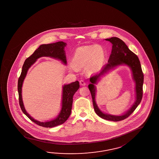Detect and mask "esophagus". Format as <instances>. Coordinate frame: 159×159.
Returning <instances> with one entry per match:
<instances>
[{
    "label": "esophagus",
    "mask_w": 159,
    "mask_h": 159,
    "mask_svg": "<svg viewBox=\"0 0 159 159\" xmlns=\"http://www.w3.org/2000/svg\"><path fill=\"white\" fill-rule=\"evenodd\" d=\"M79 83H80V84L82 85V86H84V85H86V83L84 80H81L80 81H79Z\"/></svg>",
    "instance_id": "esophagus-1"
}]
</instances>
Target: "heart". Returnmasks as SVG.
I'll use <instances>...</instances> for the list:
<instances>
[{
  "label": "heart",
  "instance_id": "b5f03b06",
  "mask_svg": "<svg viewBox=\"0 0 159 159\" xmlns=\"http://www.w3.org/2000/svg\"><path fill=\"white\" fill-rule=\"evenodd\" d=\"M105 52L103 48L99 45H87L78 48L72 58L74 66L72 69L87 66L89 72H94L99 69L103 62Z\"/></svg>",
  "mask_w": 159,
  "mask_h": 159
}]
</instances>
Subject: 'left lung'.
<instances>
[{"label":"left lung","instance_id":"1","mask_svg":"<svg viewBox=\"0 0 159 159\" xmlns=\"http://www.w3.org/2000/svg\"><path fill=\"white\" fill-rule=\"evenodd\" d=\"M105 40L111 42L112 44V51L108 59V63L102 68L99 73L96 74L90 77V83L88 85V88L92 97L94 109L97 115L105 120L119 121L124 120L129 116L141 103L143 96L144 75L141 68V63L137 56L129 49L128 46L126 45L125 43L122 40L116 37H112ZM123 64L129 66L132 70L133 78L136 83V101L131 108L122 116H115L110 114H105L99 110L96 104L95 99L96 88L94 85L96 84V82L102 75L114 67Z\"/></svg>","mask_w":159,"mask_h":159}]
</instances>
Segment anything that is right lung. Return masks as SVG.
<instances>
[{
	"mask_svg": "<svg viewBox=\"0 0 159 159\" xmlns=\"http://www.w3.org/2000/svg\"><path fill=\"white\" fill-rule=\"evenodd\" d=\"M66 46V43L63 42H58L48 44H42L39 48L25 60L22 66L21 75L18 80V92L19 97V103L21 110L27 117L37 125L45 128H52L62 124L69 118L72 109L73 96L79 89L80 85L79 81H76L70 84L64 85L62 92V108L60 114L53 120L40 122L35 120L25 110L24 105L22 98V87L25 78L27 74V71L31 66L35 62L37 59L42 57H50L61 61L65 65H66V54L64 48Z\"/></svg>",
	"mask_w": 159,
	"mask_h": 159,
	"instance_id": "obj_1",
	"label": "right lung"
}]
</instances>
